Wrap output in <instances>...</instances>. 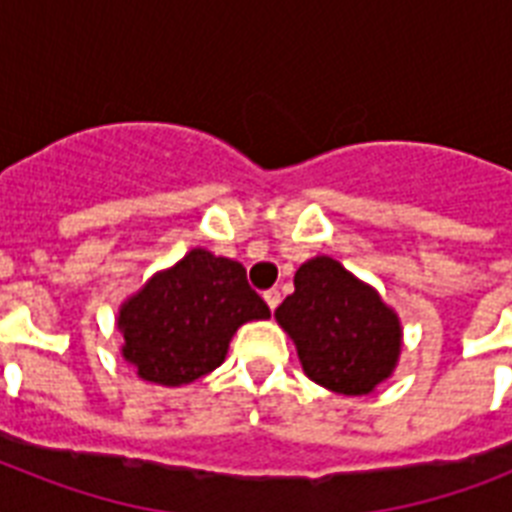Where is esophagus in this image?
I'll return each mask as SVG.
<instances>
[{"mask_svg":"<svg viewBox=\"0 0 512 512\" xmlns=\"http://www.w3.org/2000/svg\"><path fill=\"white\" fill-rule=\"evenodd\" d=\"M263 297H265V303H268V308H271V311H276V308H279V303H281L279 289H268Z\"/></svg>","mask_w":512,"mask_h":512,"instance_id":"1","label":"esophagus"}]
</instances>
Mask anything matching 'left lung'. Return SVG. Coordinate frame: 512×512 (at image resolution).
I'll return each instance as SVG.
<instances>
[{
  "label": "left lung",
  "mask_w": 512,
  "mask_h": 512,
  "mask_svg": "<svg viewBox=\"0 0 512 512\" xmlns=\"http://www.w3.org/2000/svg\"><path fill=\"white\" fill-rule=\"evenodd\" d=\"M303 372L342 396H369L396 372L404 329L380 292L319 255L295 273V292L276 308Z\"/></svg>",
  "instance_id": "8db88e82"
}]
</instances>
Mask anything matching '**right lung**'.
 <instances>
[{"mask_svg": "<svg viewBox=\"0 0 512 512\" xmlns=\"http://www.w3.org/2000/svg\"><path fill=\"white\" fill-rule=\"evenodd\" d=\"M268 316L244 265L196 247L119 305L116 329L140 380L180 388L223 364L241 324Z\"/></svg>", "mask_w": 512, "mask_h": 512, "instance_id": "obj_1", "label": "right lung"}]
</instances>
